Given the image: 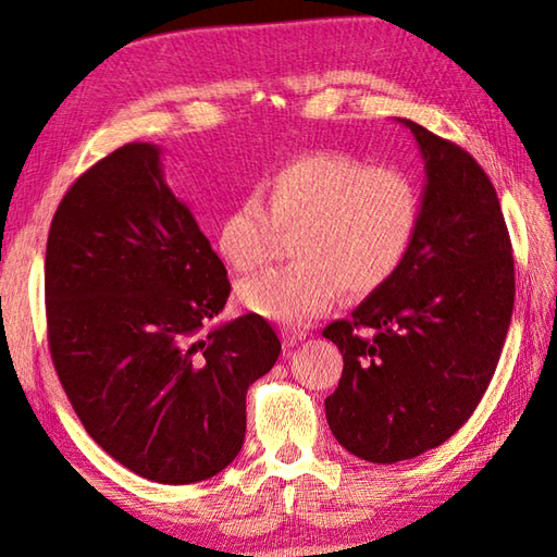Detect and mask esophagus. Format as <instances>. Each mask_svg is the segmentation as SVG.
I'll list each match as a JSON object with an SVG mask.
<instances>
[{"label": "esophagus", "instance_id": "1", "mask_svg": "<svg viewBox=\"0 0 557 557\" xmlns=\"http://www.w3.org/2000/svg\"><path fill=\"white\" fill-rule=\"evenodd\" d=\"M305 336L307 333H301V331H282V343H285L287 348H295Z\"/></svg>", "mask_w": 557, "mask_h": 557}]
</instances>
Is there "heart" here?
<instances>
[{
	"instance_id": "obj_1",
	"label": "heart",
	"mask_w": 557,
	"mask_h": 557,
	"mask_svg": "<svg viewBox=\"0 0 557 557\" xmlns=\"http://www.w3.org/2000/svg\"><path fill=\"white\" fill-rule=\"evenodd\" d=\"M216 228L221 260L256 270L280 228H297L299 260L238 285L240 305L262 319L305 326L336 301L341 287L370 295L397 275L421 221L419 187L404 170L368 165L341 150H305L260 180Z\"/></svg>"
}]
</instances>
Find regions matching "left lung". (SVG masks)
Returning <instances> with one entry per match:
<instances>
[{
	"mask_svg": "<svg viewBox=\"0 0 557 557\" xmlns=\"http://www.w3.org/2000/svg\"><path fill=\"white\" fill-rule=\"evenodd\" d=\"M426 168L417 238L387 285L323 329L343 356L331 433L392 465L446 443L478 409L513 311V256L499 197L468 150L409 119Z\"/></svg>",
	"mask_w": 557,
	"mask_h": 557,
	"instance_id": "8db88e82",
	"label": "left lung"
}]
</instances>
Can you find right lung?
Returning <instances> with one entry per match:
<instances>
[{
	"label": "right lung",
	"mask_w": 557,
	"mask_h": 557,
	"mask_svg": "<svg viewBox=\"0 0 557 557\" xmlns=\"http://www.w3.org/2000/svg\"><path fill=\"white\" fill-rule=\"evenodd\" d=\"M228 292L158 146H121L60 199L46 246L50 358L85 431L140 478L209 480L244 446L246 392L282 346L258 313L207 329Z\"/></svg>",
	"instance_id": "obj_1"
}]
</instances>
